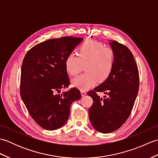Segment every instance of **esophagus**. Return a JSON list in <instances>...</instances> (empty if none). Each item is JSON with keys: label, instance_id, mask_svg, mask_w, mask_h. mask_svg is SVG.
Masks as SVG:
<instances>
[{"label": "esophagus", "instance_id": "34e87169", "mask_svg": "<svg viewBox=\"0 0 158 158\" xmlns=\"http://www.w3.org/2000/svg\"><path fill=\"white\" fill-rule=\"evenodd\" d=\"M81 96H85L86 95V92L85 91H83V90H81Z\"/></svg>", "mask_w": 158, "mask_h": 158}]
</instances>
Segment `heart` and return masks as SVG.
I'll return each instance as SVG.
<instances>
[{
	"label": "heart",
	"instance_id": "b5f03b06",
	"mask_svg": "<svg viewBox=\"0 0 158 158\" xmlns=\"http://www.w3.org/2000/svg\"><path fill=\"white\" fill-rule=\"evenodd\" d=\"M115 54L113 49L96 41H87L79 49L78 56L71 53L65 59L67 73L76 76L84 64L85 73L74 78L72 85L81 90H88L109 78L113 69Z\"/></svg>",
	"mask_w": 158,
	"mask_h": 158
}]
</instances>
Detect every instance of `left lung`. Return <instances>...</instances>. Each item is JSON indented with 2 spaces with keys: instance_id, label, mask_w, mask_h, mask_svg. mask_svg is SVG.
I'll return each mask as SVG.
<instances>
[{
  "instance_id": "1",
  "label": "left lung",
  "mask_w": 158,
  "mask_h": 158,
  "mask_svg": "<svg viewBox=\"0 0 158 158\" xmlns=\"http://www.w3.org/2000/svg\"><path fill=\"white\" fill-rule=\"evenodd\" d=\"M109 45L115 52V61L109 78L90 91L93 99L89 109L90 123L102 133L114 132L128 118L139 88L138 67L130 50L115 41ZM104 92L101 98L97 92Z\"/></svg>"
}]
</instances>
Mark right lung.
Segmentation results:
<instances>
[{
	"instance_id": "right-lung-1",
	"label": "right lung",
	"mask_w": 158,
	"mask_h": 158,
	"mask_svg": "<svg viewBox=\"0 0 158 158\" xmlns=\"http://www.w3.org/2000/svg\"><path fill=\"white\" fill-rule=\"evenodd\" d=\"M83 39L64 36L47 40L32 48L23 58L20 95L30 115L45 130H54L64 125L70 105L81 98L77 88L58 93L69 85L66 56Z\"/></svg>"
}]
</instances>
